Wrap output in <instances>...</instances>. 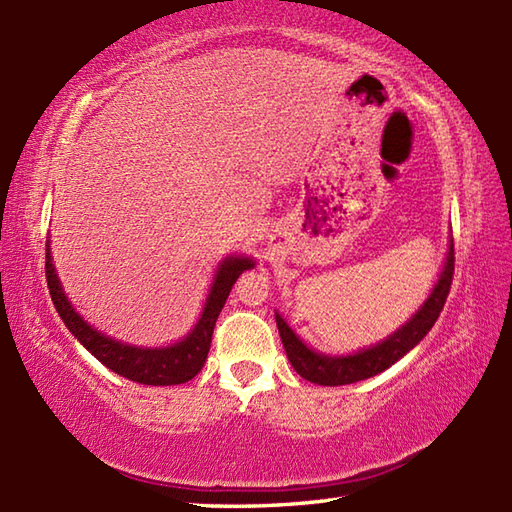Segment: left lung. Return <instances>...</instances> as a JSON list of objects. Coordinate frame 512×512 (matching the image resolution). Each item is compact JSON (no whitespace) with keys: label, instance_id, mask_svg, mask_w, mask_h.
Wrapping results in <instances>:
<instances>
[{"label":"left lung","instance_id":"1","mask_svg":"<svg viewBox=\"0 0 512 512\" xmlns=\"http://www.w3.org/2000/svg\"><path fill=\"white\" fill-rule=\"evenodd\" d=\"M453 239H449V250L447 259H444V266L438 275L436 286L431 288V295L424 299L422 306L411 314V319L400 325V328L389 334L387 339L378 341L376 345L363 347L354 354H343V356H332L312 350L310 345L303 343L297 332L290 328L286 319L275 312V321L279 328L281 343H284V350L290 365L295 367V372L310 380L314 385H325V387H336V385H350L358 383V380L372 378L380 372H385L387 367L400 361L409 350H413L424 336L429 334L433 323L438 321L440 312L444 308V301L449 297L451 281H453Z\"/></svg>","mask_w":512,"mask_h":512}]
</instances>
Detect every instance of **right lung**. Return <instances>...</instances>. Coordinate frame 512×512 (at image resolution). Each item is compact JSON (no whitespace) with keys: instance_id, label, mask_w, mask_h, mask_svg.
Segmentation results:
<instances>
[{"instance_id":"add662e5","label":"right lung","mask_w":512,"mask_h":512,"mask_svg":"<svg viewBox=\"0 0 512 512\" xmlns=\"http://www.w3.org/2000/svg\"><path fill=\"white\" fill-rule=\"evenodd\" d=\"M253 266H255L253 257H246V255L224 257L222 262L217 264L209 295H206L200 319L195 321L193 330H189L187 336H182L180 341L171 345L143 347V345H132V343L112 339V336L96 330L94 325H90L79 312L74 310L70 299L65 297L57 268L52 264L50 239L46 244L48 290H50L54 308H57L59 317L65 323V328L72 332L74 339H79V343L85 347V350L92 352L94 358H99L107 369H112V372H116L118 376L134 380V383L154 385V387L180 385V383H187V380H191L193 376H198V372L204 367L206 354L211 350V336H213L215 321L220 317V312L228 299V292H231L237 277Z\"/></svg>"}]
</instances>
